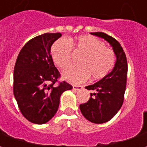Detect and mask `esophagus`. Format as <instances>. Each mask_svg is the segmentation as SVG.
Segmentation results:
<instances>
[{
  "mask_svg": "<svg viewBox=\"0 0 147 147\" xmlns=\"http://www.w3.org/2000/svg\"><path fill=\"white\" fill-rule=\"evenodd\" d=\"M83 88V86H73V90H81Z\"/></svg>",
  "mask_w": 147,
  "mask_h": 147,
  "instance_id": "obj_1",
  "label": "esophagus"
}]
</instances>
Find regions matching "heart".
I'll return each mask as SVG.
<instances>
[{"instance_id": "obj_1", "label": "heart", "mask_w": 147, "mask_h": 147, "mask_svg": "<svg viewBox=\"0 0 147 147\" xmlns=\"http://www.w3.org/2000/svg\"><path fill=\"white\" fill-rule=\"evenodd\" d=\"M72 47L83 56L78 61L79 66H71L63 71L65 80L80 83L89 77L93 80L105 78L113 68L116 54L113 49L106 48L105 42L90 35H82L75 41L60 38L51 48L53 61L57 66L64 69L71 61Z\"/></svg>"}]
</instances>
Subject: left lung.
Returning a JSON list of instances; mask_svg holds the SVG:
<instances>
[{
    "label": "left lung",
    "instance_id": "1",
    "mask_svg": "<svg viewBox=\"0 0 147 147\" xmlns=\"http://www.w3.org/2000/svg\"><path fill=\"white\" fill-rule=\"evenodd\" d=\"M112 45L117 57L113 69L105 78L93 85L86 86L90 93L88 102L81 104L80 109L83 117L94 123H103L110 120L123 105L126 90L127 62L125 53L119 42L103 32H93Z\"/></svg>",
    "mask_w": 147,
    "mask_h": 147
}]
</instances>
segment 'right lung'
Segmentation results:
<instances>
[{
	"label": "right lung",
	"mask_w": 147,
	"mask_h": 147,
	"mask_svg": "<svg viewBox=\"0 0 147 147\" xmlns=\"http://www.w3.org/2000/svg\"><path fill=\"white\" fill-rule=\"evenodd\" d=\"M61 37V33H45L30 39L16 59L13 93L21 113L31 123L48 122L57 111L61 94L72 89L67 82H58L61 74L50 53Z\"/></svg>",
	"instance_id": "1"
}]
</instances>
